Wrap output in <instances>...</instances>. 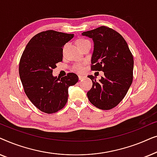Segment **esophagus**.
Masks as SVG:
<instances>
[{"label": "esophagus", "mask_w": 157, "mask_h": 157, "mask_svg": "<svg viewBox=\"0 0 157 157\" xmlns=\"http://www.w3.org/2000/svg\"><path fill=\"white\" fill-rule=\"evenodd\" d=\"M83 78H85L84 76H82V75H79V76H78L79 80H82V79H83Z\"/></svg>", "instance_id": "34e87169"}]
</instances>
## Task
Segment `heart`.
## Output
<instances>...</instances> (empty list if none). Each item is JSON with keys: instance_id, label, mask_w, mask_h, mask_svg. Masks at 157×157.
Here are the masks:
<instances>
[{"instance_id": "heart-1", "label": "heart", "mask_w": 157, "mask_h": 157, "mask_svg": "<svg viewBox=\"0 0 157 157\" xmlns=\"http://www.w3.org/2000/svg\"><path fill=\"white\" fill-rule=\"evenodd\" d=\"M87 41H89V40L84 39V38H80V39L76 40V44L77 46H80V45H82L83 44H84V43ZM73 71H74L78 72V73L82 72L83 71V65H82V64H78V63L75 64V65L73 66Z\"/></svg>"}]
</instances>
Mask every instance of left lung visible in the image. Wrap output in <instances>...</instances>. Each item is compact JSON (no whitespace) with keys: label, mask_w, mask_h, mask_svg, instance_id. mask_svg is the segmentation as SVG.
<instances>
[{"label":"left lung","mask_w":157,"mask_h":157,"mask_svg":"<svg viewBox=\"0 0 157 157\" xmlns=\"http://www.w3.org/2000/svg\"><path fill=\"white\" fill-rule=\"evenodd\" d=\"M94 40L92 71H102L104 76L96 81L89 75L92 88L87 92L89 101L102 110L117 106L126 96L133 81L134 59L127 43L112 29L101 26L82 33Z\"/></svg>","instance_id":"left-lung-1"}]
</instances>
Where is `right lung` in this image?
<instances>
[{"instance_id":"add662e5","label":"right lung","mask_w":157,"mask_h":157,"mask_svg":"<svg viewBox=\"0 0 157 157\" xmlns=\"http://www.w3.org/2000/svg\"><path fill=\"white\" fill-rule=\"evenodd\" d=\"M74 36L53 30L40 32L30 40L21 56L19 76L23 89L34 106L44 113L63 109L68 87L78 81L74 73L61 79L52 75L56 64L63 61V47Z\"/></svg>"}]
</instances>
